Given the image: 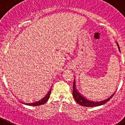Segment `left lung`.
I'll return each mask as SVG.
<instances>
[{
  "label": "left lung",
  "instance_id": "obj_1",
  "mask_svg": "<svg viewBox=\"0 0 125 125\" xmlns=\"http://www.w3.org/2000/svg\"><path fill=\"white\" fill-rule=\"evenodd\" d=\"M116 44H117L118 48H119V51H120L119 45H118L117 42H116ZM114 93H115V92H114L110 97H109V98H107V99H105V100H103L95 101V100H89V99H88L86 97L84 96L80 92H79L78 90H77L76 84H75V79H74V84H73V92H72V95H73V97H74V98L75 99V101H76V102L78 103L79 105H83V106L84 107H96L100 106V105H104V104L107 103V102L113 97V95H114Z\"/></svg>",
  "mask_w": 125,
  "mask_h": 125
}]
</instances>
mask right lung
Here are the masks:
<instances>
[{"label":"right lung","mask_w":125,"mask_h":125,"mask_svg":"<svg viewBox=\"0 0 125 125\" xmlns=\"http://www.w3.org/2000/svg\"><path fill=\"white\" fill-rule=\"evenodd\" d=\"M51 89H50V90L48 92L46 96H44L42 98H41V100H39V101H34L33 102H24L21 101L22 104H23L27 105H32V106H37V105H42L44 104H45L48 100L50 96V94H51Z\"/></svg>","instance_id":"1"}]
</instances>
